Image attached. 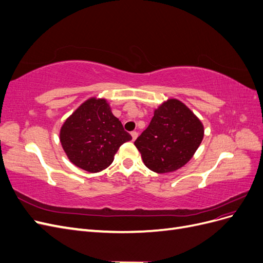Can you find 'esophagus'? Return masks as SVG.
<instances>
[{
  "mask_svg": "<svg viewBox=\"0 0 263 263\" xmlns=\"http://www.w3.org/2000/svg\"><path fill=\"white\" fill-rule=\"evenodd\" d=\"M130 135H132V138H133V141L137 138V136H138V133L137 132H132L130 133Z\"/></svg>",
  "mask_w": 263,
  "mask_h": 263,
  "instance_id": "1",
  "label": "esophagus"
}]
</instances>
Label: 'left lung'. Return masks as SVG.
Listing matches in <instances>:
<instances>
[{
  "instance_id": "left-lung-1",
  "label": "left lung",
  "mask_w": 263,
  "mask_h": 263,
  "mask_svg": "<svg viewBox=\"0 0 263 263\" xmlns=\"http://www.w3.org/2000/svg\"><path fill=\"white\" fill-rule=\"evenodd\" d=\"M204 136L203 125L182 102L171 99L156 110L135 140L145 165L157 173L180 169L192 158Z\"/></svg>"
}]
</instances>
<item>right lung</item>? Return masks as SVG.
Returning a JSON list of instances; mask_svg holds the SVG:
<instances>
[{"mask_svg": "<svg viewBox=\"0 0 263 263\" xmlns=\"http://www.w3.org/2000/svg\"><path fill=\"white\" fill-rule=\"evenodd\" d=\"M132 139L105 100L90 99L71 115L60 130V141L70 161L97 173L113 162L124 142Z\"/></svg>", "mask_w": 263, "mask_h": 263, "instance_id": "right-lung-1", "label": "right lung"}]
</instances>
